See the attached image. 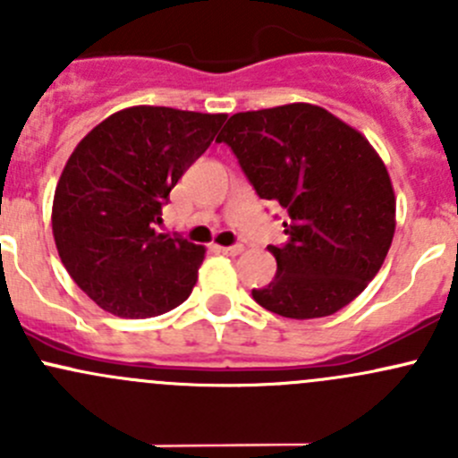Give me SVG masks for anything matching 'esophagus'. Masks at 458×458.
<instances>
[{
    "label": "esophagus",
    "instance_id": "1",
    "mask_svg": "<svg viewBox=\"0 0 458 458\" xmlns=\"http://www.w3.org/2000/svg\"><path fill=\"white\" fill-rule=\"evenodd\" d=\"M219 250L224 252V255H230V257H237L243 252V243H234V246H219Z\"/></svg>",
    "mask_w": 458,
    "mask_h": 458
}]
</instances>
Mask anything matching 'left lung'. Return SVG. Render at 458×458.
<instances>
[{"mask_svg": "<svg viewBox=\"0 0 458 458\" xmlns=\"http://www.w3.org/2000/svg\"><path fill=\"white\" fill-rule=\"evenodd\" d=\"M216 143L237 157L261 199L288 212L275 279L252 299L288 318L335 315L381 270L394 237V192L361 132L326 108L288 104L237 113Z\"/></svg>", "mask_w": 458, "mask_h": 458, "instance_id": "1", "label": "left lung"}]
</instances>
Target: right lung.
Instances as JSON below:
<instances>
[{"instance_id":"right-lung-1","label":"right lung","mask_w":458,"mask_h":458,"mask_svg":"<svg viewBox=\"0 0 458 458\" xmlns=\"http://www.w3.org/2000/svg\"><path fill=\"white\" fill-rule=\"evenodd\" d=\"M225 114L119 110L77 143L59 177L53 234L64 267L110 315L146 318L191 297L203 248L157 233L161 208Z\"/></svg>"}]
</instances>
